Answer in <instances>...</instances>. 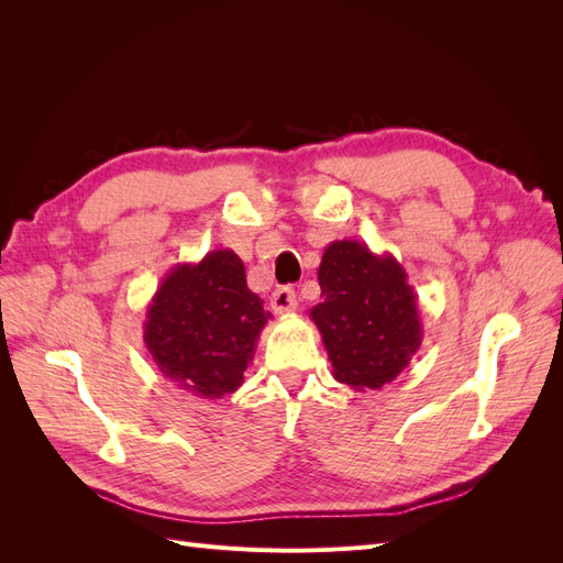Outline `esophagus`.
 I'll use <instances>...</instances> for the list:
<instances>
[{
    "mask_svg": "<svg viewBox=\"0 0 563 563\" xmlns=\"http://www.w3.org/2000/svg\"><path fill=\"white\" fill-rule=\"evenodd\" d=\"M269 305L272 310H275L277 314H286V312H294L296 305H298V298H296V291L291 286H279L275 294H272L269 298Z\"/></svg>",
    "mask_w": 563,
    "mask_h": 563,
    "instance_id": "34e87169",
    "label": "esophagus"
}]
</instances>
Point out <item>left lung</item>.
Segmentation results:
<instances>
[{"mask_svg": "<svg viewBox=\"0 0 563 563\" xmlns=\"http://www.w3.org/2000/svg\"><path fill=\"white\" fill-rule=\"evenodd\" d=\"M321 302L310 317L329 352L333 378L352 389H380L411 362L422 340L418 298L391 255L343 240L319 265Z\"/></svg>", "mask_w": 563, "mask_h": 563, "instance_id": "left-lung-1", "label": "left lung"}]
</instances>
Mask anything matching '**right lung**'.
Here are the masks:
<instances>
[{"instance_id":"right-lung-1","label":"right lung","mask_w":563,"mask_h":563,"mask_svg":"<svg viewBox=\"0 0 563 563\" xmlns=\"http://www.w3.org/2000/svg\"><path fill=\"white\" fill-rule=\"evenodd\" d=\"M145 345L162 376L203 399H220L244 383L269 312L246 286V269L230 249L176 265L145 314Z\"/></svg>"}]
</instances>
